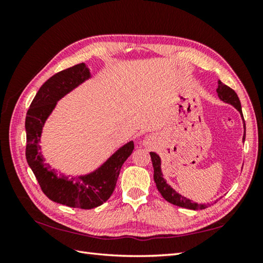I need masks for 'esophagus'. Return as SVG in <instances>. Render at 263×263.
Segmentation results:
<instances>
[{
    "label": "esophagus",
    "instance_id": "34e87169",
    "mask_svg": "<svg viewBox=\"0 0 263 263\" xmlns=\"http://www.w3.org/2000/svg\"><path fill=\"white\" fill-rule=\"evenodd\" d=\"M155 143H156V139L154 137L144 138V140L142 141L143 146L147 147V148H153L155 146Z\"/></svg>",
    "mask_w": 263,
    "mask_h": 263
}]
</instances>
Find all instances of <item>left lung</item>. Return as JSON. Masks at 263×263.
<instances>
[{
	"label": "left lung",
	"instance_id": "1",
	"mask_svg": "<svg viewBox=\"0 0 263 263\" xmlns=\"http://www.w3.org/2000/svg\"><path fill=\"white\" fill-rule=\"evenodd\" d=\"M217 93H218V97H219L222 102L233 105L234 107H235L239 111V113H241V115L243 117L241 102H239V98L237 97V93L234 91L232 88L224 85L221 81H218ZM243 123H244V128H245L244 119H243ZM244 140H245V133L243 136V141ZM150 157H152V161H153L154 180L156 183V186H157L158 191L160 192L161 195H163V198L166 201H168L170 203H173L177 206H182V208L192 209V210H200V209L208 208V206L210 205L209 203L208 204H199L197 202H192L191 200L186 199L185 197H183V195H181V194H178L174 189H172L171 185H168V184L166 183V181L163 177V173H161V168H160L159 156L155 153H150Z\"/></svg>",
	"mask_w": 263,
	"mask_h": 263
}]
</instances>
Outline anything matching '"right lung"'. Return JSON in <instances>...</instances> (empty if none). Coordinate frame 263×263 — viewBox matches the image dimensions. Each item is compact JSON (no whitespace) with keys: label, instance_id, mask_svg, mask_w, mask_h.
I'll return each mask as SVG.
<instances>
[{"label":"right lung","instance_id":"obj_1","mask_svg":"<svg viewBox=\"0 0 263 263\" xmlns=\"http://www.w3.org/2000/svg\"><path fill=\"white\" fill-rule=\"evenodd\" d=\"M90 78L85 63L58 72L39 88L26 116V158L35 174L42 191L54 202L71 208L92 209L103 204L113 193L122 165L135 149L133 141L127 142L106 160L98 170L88 175L69 177L58 174L44 163L41 153L42 128L58 100Z\"/></svg>","mask_w":263,"mask_h":263}]
</instances>
